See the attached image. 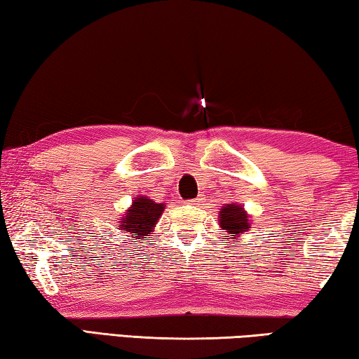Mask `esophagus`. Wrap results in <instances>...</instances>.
I'll return each instance as SVG.
<instances>
[{
    "instance_id": "34e87169",
    "label": "esophagus",
    "mask_w": 359,
    "mask_h": 359,
    "mask_svg": "<svg viewBox=\"0 0 359 359\" xmlns=\"http://www.w3.org/2000/svg\"><path fill=\"white\" fill-rule=\"evenodd\" d=\"M203 199L201 198H196V199H190V201H187V204H191V205H198L199 203H201Z\"/></svg>"
}]
</instances>
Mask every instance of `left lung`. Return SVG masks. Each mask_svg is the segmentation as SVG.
Returning <instances> with one entry per match:
<instances>
[{
    "label": "left lung",
    "instance_id": "8db88e82",
    "mask_svg": "<svg viewBox=\"0 0 359 359\" xmlns=\"http://www.w3.org/2000/svg\"><path fill=\"white\" fill-rule=\"evenodd\" d=\"M252 222V217L241 204H224L218 210V224L224 233L223 238L226 241H234L236 244L239 242L241 236L247 233Z\"/></svg>",
    "mask_w": 359,
    "mask_h": 359
}]
</instances>
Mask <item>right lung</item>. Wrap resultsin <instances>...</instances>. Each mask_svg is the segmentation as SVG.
I'll list each match as a JSON object with an SVG mask.
<instances>
[{"label":"right lung","mask_w":359,"mask_h":359,"mask_svg":"<svg viewBox=\"0 0 359 359\" xmlns=\"http://www.w3.org/2000/svg\"><path fill=\"white\" fill-rule=\"evenodd\" d=\"M165 208L166 204L155 203L149 196H136L125 214L118 218L120 223L117 229L130 234L133 241H147V236L154 234L158 218L161 217Z\"/></svg>","instance_id":"right-lung-1"}]
</instances>
